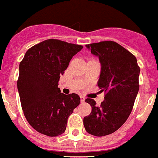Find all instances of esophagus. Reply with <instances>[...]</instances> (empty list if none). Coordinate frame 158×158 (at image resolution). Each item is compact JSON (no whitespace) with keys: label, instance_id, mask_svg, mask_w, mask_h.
<instances>
[{"label":"esophagus","instance_id":"1","mask_svg":"<svg viewBox=\"0 0 158 158\" xmlns=\"http://www.w3.org/2000/svg\"><path fill=\"white\" fill-rule=\"evenodd\" d=\"M80 98H81V102H84V101H85V97L83 96V95H81Z\"/></svg>","mask_w":158,"mask_h":158}]
</instances>
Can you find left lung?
I'll return each mask as SVG.
<instances>
[{
  "label": "left lung",
  "mask_w": 158,
  "mask_h": 158,
  "mask_svg": "<svg viewBox=\"0 0 158 158\" xmlns=\"http://www.w3.org/2000/svg\"><path fill=\"white\" fill-rule=\"evenodd\" d=\"M86 47L99 57L101 73L97 84L105 95L99 107L94 99H85L92 110L83 123L92 135H108L124 124L133 109L140 69L135 56L115 41H100Z\"/></svg>",
  "instance_id": "8db88e82"
}]
</instances>
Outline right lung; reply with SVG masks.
Instances as JSON below:
<instances>
[{
    "label": "right lung",
    "mask_w": 158,
    "mask_h": 158,
    "mask_svg": "<svg viewBox=\"0 0 158 158\" xmlns=\"http://www.w3.org/2000/svg\"><path fill=\"white\" fill-rule=\"evenodd\" d=\"M82 45L48 39L27 50L19 64L18 90L23 114L33 129L47 136L62 135L68 118L80 104L77 94H64L60 76Z\"/></svg>",
    "instance_id": "obj_1"
}]
</instances>
